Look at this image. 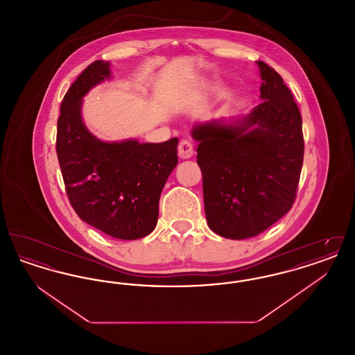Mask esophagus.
<instances>
[{"label": "esophagus", "instance_id": "esophagus-1", "mask_svg": "<svg viewBox=\"0 0 355 355\" xmlns=\"http://www.w3.org/2000/svg\"><path fill=\"white\" fill-rule=\"evenodd\" d=\"M194 154V148H193V144L187 139H182L178 145V155L180 158L182 159H189L191 158Z\"/></svg>", "mask_w": 355, "mask_h": 355}]
</instances>
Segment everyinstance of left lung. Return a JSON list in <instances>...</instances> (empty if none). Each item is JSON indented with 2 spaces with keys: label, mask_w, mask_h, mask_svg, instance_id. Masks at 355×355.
I'll return each instance as SVG.
<instances>
[{
  "label": "left lung",
  "mask_w": 355,
  "mask_h": 355,
  "mask_svg": "<svg viewBox=\"0 0 355 355\" xmlns=\"http://www.w3.org/2000/svg\"><path fill=\"white\" fill-rule=\"evenodd\" d=\"M261 103L246 116L194 125L209 227L220 236H258L291 209L304 162L300 109L282 77L257 61Z\"/></svg>",
  "instance_id": "8db88e82"
}]
</instances>
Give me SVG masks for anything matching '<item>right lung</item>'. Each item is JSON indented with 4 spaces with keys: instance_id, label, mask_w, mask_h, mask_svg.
Here are the masks:
<instances>
[{
    "instance_id": "right-lung-1",
    "label": "right lung",
    "mask_w": 355,
    "mask_h": 355,
    "mask_svg": "<svg viewBox=\"0 0 355 355\" xmlns=\"http://www.w3.org/2000/svg\"><path fill=\"white\" fill-rule=\"evenodd\" d=\"M109 61H94L69 87L57 121V157L69 201L81 220L119 239L150 234L170 173L178 164V138L141 144L105 142L83 119V98L110 80Z\"/></svg>"
}]
</instances>
